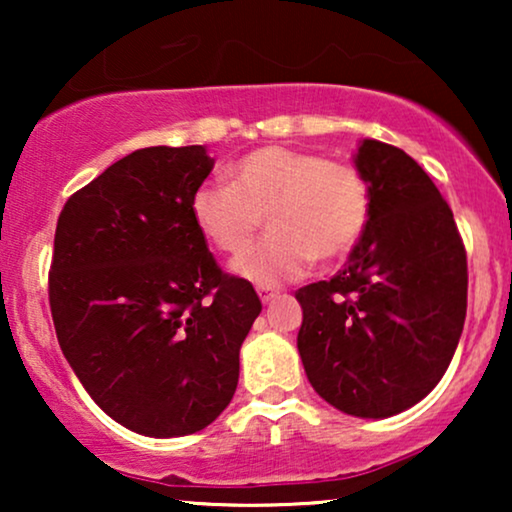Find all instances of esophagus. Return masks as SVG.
<instances>
[{"mask_svg":"<svg viewBox=\"0 0 512 512\" xmlns=\"http://www.w3.org/2000/svg\"><path fill=\"white\" fill-rule=\"evenodd\" d=\"M256 291H258V296H261V300H263L265 305L272 303V300L279 296V291L272 289V286H256Z\"/></svg>","mask_w":512,"mask_h":512,"instance_id":"esophagus-1","label":"esophagus"}]
</instances>
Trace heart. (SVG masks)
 Listing matches in <instances>:
<instances>
[{
	"mask_svg": "<svg viewBox=\"0 0 512 512\" xmlns=\"http://www.w3.org/2000/svg\"><path fill=\"white\" fill-rule=\"evenodd\" d=\"M228 179L205 181L193 193V221L207 242L235 256L249 247L265 216L270 233L235 261L242 277L261 286L300 277L314 258L338 261L366 233L370 188L347 160L263 146L235 160Z\"/></svg>",
	"mask_w": 512,
	"mask_h": 512,
	"instance_id": "b5f03b06",
	"label": "heart"
}]
</instances>
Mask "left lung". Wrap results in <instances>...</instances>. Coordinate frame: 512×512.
<instances>
[{
    "instance_id": "left-lung-1",
    "label": "left lung",
    "mask_w": 512,
    "mask_h": 512,
    "mask_svg": "<svg viewBox=\"0 0 512 512\" xmlns=\"http://www.w3.org/2000/svg\"><path fill=\"white\" fill-rule=\"evenodd\" d=\"M370 221L345 268L296 291L314 391L347 415L391 417L440 382L466 319L468 263L452 209L398 146L363 139Z\"/></svg>"
}]
</instances>
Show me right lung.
<instances>
[{"label":"right lung","mask_w":512,"mask_h":512,"mask_svg":"<svg viewBox=\"0 0 512 512\" xmlns=\"http://www.w3.org/2000/svg\"><path fill=\"white\" fill-rule=\"evenodd\" d=\"M212 167L205 146L137 149L58 216L48 303L60 349L90 398L144 436H186L226 410L263 307L193 221Z\"/></svg>","instance_id":"obj_1"}]
</instances>
